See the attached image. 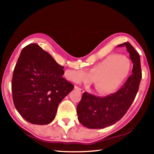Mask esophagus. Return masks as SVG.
Returning a JSON list of instances; mask_svg holds the SVG:
<instances>
[{"label":"esophagus","mask_w":154,"mask_h":154,"mask_svg":"<svg viewBox=\"0 0 154 154\" xmlns=\"http://www.w3.org/2000/svg\"><path fill=\"white\" fill-rule=\"evenodd\" d=\"M75 89H77V90H79V91L81 93H83L84 92V90H83V89L80 88V87H79L78 86H76V85H75Z\"/></svg>","instance_id":"1"}]
</instances>
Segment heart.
<instances>
[{
	"label": "heart",
	"mask_w": 154,
	"mask_h": 154,
	"mask_svg": "<svg viewBox=\"0 0 154 154\" xmlns=\"http://www.w3.org/2000/svg\"><path fill=\"white\" fill-rule=\"evenodd\" d=\"M131 63L127 57L111 55L95 65L89 74L85 71H72L67 75L73 81H94L95 87L101 94L113 93L121 87L130 73Z\"/></svg>",
	"instance_id": "obj_1"
}]
</instances>
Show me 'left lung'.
I'll list each match as a JSON object with an SVG mask.
<instances>
[{"label": "left lung", "mask_w": 154, "mask_h": 154, "mask_svg": "<svg viewBox=\"0 0 154 154\" xmlns=\"http://www.w3.org/2000/svg\"><path fill=\"white\" fill-rule=\"evenodd\" d=\"M118 47H126L133 63L132 74L121 89L105 97L83 93L77 112L79 122L87 128L103 129L119 121L130 107L139 89L141 79L139 53L128 42Z\"/></svg>", "instance_id": "1"}]
</instances>
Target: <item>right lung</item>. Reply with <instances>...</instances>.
<instances>
[{
  "instance_id": "right-lung-1",
  "label": "right lung",
  "mask_w": 154,
  "mask_h": 154,
  "mask_svg": "<svg viewBox=\"0 0 154 154\" xmlns=\"http://www.w3.org/2000/svg\"><path fill=\"white\" fill-rule=\"evenodd\" d=\"M63 68L37 44L21 51L11 89L15 108L26 121L46 125L55 119L59 103L74 87L63 77Z\"/></svg>"
}]
</instances>
